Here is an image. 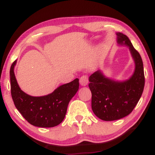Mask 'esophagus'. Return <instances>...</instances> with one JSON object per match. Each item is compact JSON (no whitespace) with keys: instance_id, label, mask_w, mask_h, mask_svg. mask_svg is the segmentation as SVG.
I'll use <instances>...</instances> for the list:
<instances>
[{"instance_id":"obj_1","label":"esophagus","mask_w":155,"mask_h":155,"mask_svg":"<svg viewBox=\"0 0 155 155\" xmlns=\"http://www.w3.org/2000/svg\"><path fill=\"white\" fill-rule=\"evenodd\" d=\"M80 84L83 87L86 86V85H87V84H88V77L86 75L82 76L80 79Z\"/></svg>"}]
</instances>
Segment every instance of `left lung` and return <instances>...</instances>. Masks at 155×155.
Instances as JSON below:
<instances>
[{
	"label": "left lung",
	"instance_id": "left-lung-1",
	"mask_svg": "<svg viewBox=\"0 0 155 155\" xmlns=\"http://www.w3.org/2000/svg\"><path fill=\"white\" fill-rule=\"evenodd\" d=\"M119 46H127L135 64L134 73L125 80H114L98 70L89 78L91 92V109L104 121L120 120L131 113L142 95L145 85L141 57L127 35L116 33Z\"/></svg>",
	"mask_w": 155,
	"mask_h": 155
}]
</instances>
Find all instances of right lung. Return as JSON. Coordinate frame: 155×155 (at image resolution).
Returning a JSON list of instances; mask_svg holds the SVG:
<instances>
[{
  "instance_id": "obj_1",
  "label": "right lung",
  "mask_w": 155,
  "mask_h": 155,
  "mask_svg": "<svg viewBox=\"0 0 155 155\" xmlns=\"http://www.w3.org/2000/svg\"><path fill=\"white\" fill-rule=\"evenodd\" d=\"M17 60L10 71L11 94L16 108L27 122L35 127L49 128L57 126L66 116L67 107L79 89V79L62 84L48 95L33 96L24 92L15 75Z\"/></svg>"
}]
</instances>
